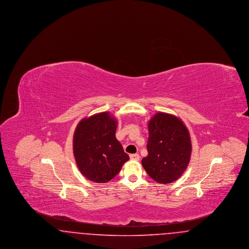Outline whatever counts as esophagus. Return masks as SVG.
Returning a JSON list of instances; mask_svg holds the SVG:
<instances>
[{"mask_svg":"<svg viewBox=\"0 0 249 249\" xmlns=\"http://www.w3.org/2000/svg\"><path fill=\"white\" fill-rule=\"evenodd\" d=\"M130 160H140V156H139V154H137V153L130 155Z\"/></svg>","mask_w":249,"mask_h":249,"instance_id":"esophagus-1","label":"esophagus"}]
</instances>
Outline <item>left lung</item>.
Returning a JSON list of instances; mask_svg holds the SVG:
<instances>
[{"mask_svg": "<svg viewBox=\"0 0 249 249\" xmlns=\"http://www.w3.org/2000/svg\"><path fill=\"white\" fill-rule=\"evenodd\" d=\"M148 155L142 165L158 183L169 184L182 176L190 163V132L181 119L167 113H157L148 122Z\"/></svg>", "mask_w": 249, "mask_h": 249, "instance_id": "1", "label": "left lung"}]
</instances>
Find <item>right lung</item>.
<instances>
[{
    "label": "right lung",
    "instance_id": "right-lung-1",
    "mask_svg": "<svg viewBox=\"0 0 249 249\" xmlns=\"http://www.w3.org/2000/svg\"><path fill=\"white\" fill-rule=\"evenodd\" d=\"M118 120L103 112L82 119L76 126L72 149L75 162L85 178L107 183L115 178L130 157L116 138Z\"/></svg>",
    "mask_w": 249,
    "mask_h": 249
}]
</instances>
